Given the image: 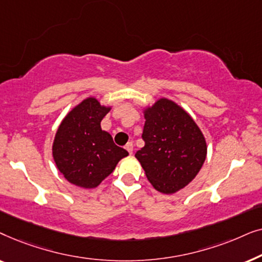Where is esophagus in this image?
Segmentation results:
<instances>
[{
	"mask_svg": "<svg viewBox=\"0 0 262 262\" xmlns=\"http://www.w3.org/2000/svg\"><path fill=\"white\" fill-rule=\"evenodd\" d=\"M125 149L127 150V152L130 154V155H132V152H134V143L128 142L126 145H125Z\"/></svg>",
	"mask_w": 262,
	"mask_h": 262,
	"instance_id": "34e87169",
	"label": "esophagus"
}]
</instances>
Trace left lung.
<instances>
[{"instance_id":"1","label":"left lung","mask_w":262,"mask_h":262,"mask_svg":"<svg viewBox=\"0 0 262 262\" xmlns=\"http://www.w3.org/2000/svg\"><path fill=\"white\" fill-rule=\"evenodd\" d=\"M142 138L145 145L136 152L146 178L161 193H175L199 173L206 159L203 132L186 111L161 98L144 110Z\"/></svg>"}]
</instances>
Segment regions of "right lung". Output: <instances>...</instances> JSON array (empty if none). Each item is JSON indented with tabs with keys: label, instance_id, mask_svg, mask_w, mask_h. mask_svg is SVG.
Masks as SVG:
<instances>
[{
	"label": "right lung",
	"instance_id": "1",
	"mask_svg": "<svg viewBox=\"0 0 262 262\" xmlns=\"http://www.w3.org/2000/svg\"><path fill=\"white\" fill-rule=\"evenodd\" d=\"M111 111L95 98L75 106L60 123L52 145V156L63 177L82 188H95L128 155L114 144L112 136L101 128Z\"/></svg>",
	"mask_w": 262,
	"mask_h": 262
}]
</instances>
